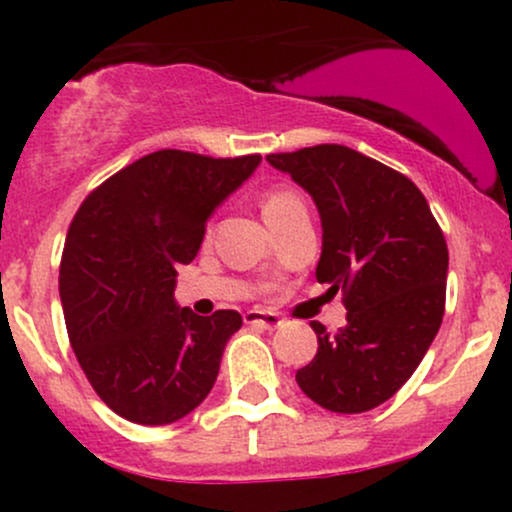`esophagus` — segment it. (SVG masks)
I'll return each instance as SVG.
<instances>
[{
    "label": "esophagus",
    "instance_id": "34e87169",
    "mask_svg": "<svg viewBox=\"0 0 512 512\" xmlns=\"http://www.w3.org/2000/svg\"><path fill=\"white\" fill-rule=\"evenodd\" d=\"M245 325L262 327V330H276L281 325V317L276 313H269V310H248L245 313Z\"/></svg>",
    "mask_w": 512,
    "mask_h": 512
}]
</instances>
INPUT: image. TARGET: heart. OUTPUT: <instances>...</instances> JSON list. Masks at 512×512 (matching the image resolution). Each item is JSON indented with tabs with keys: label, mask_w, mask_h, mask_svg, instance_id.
Instances as JSON below:
<instances>
[{
	"label": "heart",
	"mask_w": 512,
	"mask_h": 512,
	"mask_svg": "<svg viewBox=\"0 0 512 512\" xmlns=\"http://www.w3.org/2000/svg\"><path fill=\"white\" fill-rule=\"evenodd\" d=\"M298 209H305V202L296 190H291V187H274V190H269L262 199V214L267 223L284 219V216H289Z\"/></svg>",
	"instance_id": "1"
}]
</instances>
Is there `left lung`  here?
Listing matches in <instances>:
<instances>
[{
    "label": "left lung",
    "mask_w": 512,
    "mask_h": 512,
    "mask_svg": "<svg viewBox=\"0 0 512 512\" xmlns=\"http://www.w3.org/2000/svg\"><path fill=\"white\" fill-rule=\"evenodd\" d=\"M267 161L313 197L322 221L315 276L346 305V325L334 334L310 322L317 354L296 383L337 414L375 409L411 378L443 322V231L407 175L349 146L317 144Z\"/></svg>",
    "instance_id": "1"
}]
</instances>
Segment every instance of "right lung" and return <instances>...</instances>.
Returning a JSON list of instances; mask_svg holds the SVG:
<instances>
[{"instance_id": "1", "label": "right lung", "mask_w": 512, "mask_h": 512, "mask_svg": "<svg viewBox=\"0 0 512 512\" xmlns=\"http://www.w3.org/2000/svg\"><path fill=\"white\" fill-rule=\"evenodd\" d=\"M260 161L154 151L76 211L60 264L64 322L88 383L122 419L173 424L214 387L243 317L178 308L175 267L195 260L209 216Z\"/></svg>"}]
</instances>
